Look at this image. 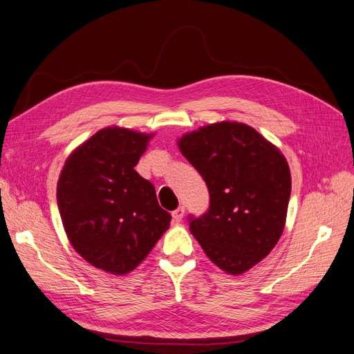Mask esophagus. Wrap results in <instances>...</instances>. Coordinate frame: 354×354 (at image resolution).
Segmentation results:
<instances>
[{"label": "esophagus", "instance_id": "obj_1", "mask_svg": "<svg viewBox=\"0 0 354 354\" xmlns=\"http://www.w3.org/2000/svg\"><path fill=\"white\" fill-rule=\"evenodd\" d=\"M183 215H185V207L180 206L174 212H172V219H174V223H180V221H182Z\"/></svg>", "mask_w": 354, "mask_h": 354}]
</instances>
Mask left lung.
I'll return each instance as SVG.
<instances>
[{
    "mask_svg": "<svg viewBox=\"0 0 354 354\" xmlns=\"http://www.w3.org/2000/svg\"><path fill=\"white\" fill-rule=\"evenodd\" d=\"M178 148L207 185L206 214L189 229L227 274L248 271L270 254L285 229L290 172L285 156L241 122H216L186 133Z\"/></svg>",
    "mask_w": 354,
    "mask_h": 354,
    "instance_id": "1",
    "label": "left lung"
}]
</instances>
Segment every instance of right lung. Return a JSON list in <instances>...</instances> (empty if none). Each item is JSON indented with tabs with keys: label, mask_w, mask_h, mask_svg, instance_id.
<instances>
[{
	"label": "right lung",
	"mask_w": 354,
	"mask_h": 354,
	"mask_svg": "<svg viewBox=\"0 0 354 354\" xmlns=\"http://www.w3.org/2000/svg\"><path fill=\"white\" fill-rule=\"evenodd\" d=\"M153 135L109 127L73 151L57 182V206L71 245L86 262L124 276L168 230L151 182L135 171Z\"/></svg>",
	"instance_id": "obj_1"
}]
</instances>
